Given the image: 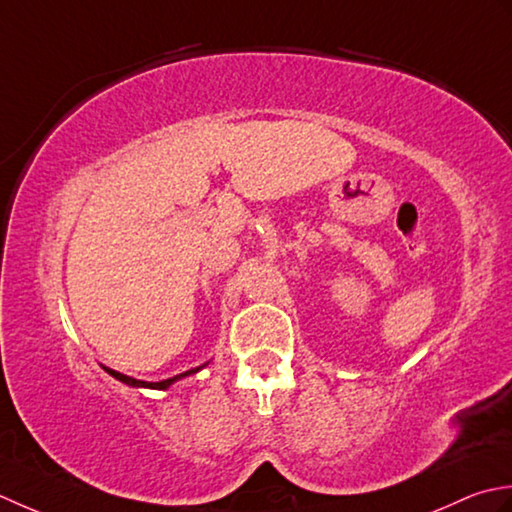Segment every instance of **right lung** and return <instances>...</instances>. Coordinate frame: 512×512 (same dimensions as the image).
Masks as SVG:
<instances>
[{
  "label": "right lung",
  "instance_id": "obj_1",
  "mask_svg": "<svg viewBox=\"0 0 512 512\" xmlns=\"http://www.w3.org/2000/svg\"><path fill=\"white\" fill-rule=\"evenodd\" d=\"M207 364H210V362H205V364H201V367L190 369V371H185V373H179V375H174V378L161 380V382H145V380H137V378H130V375H123V373L114 371V369H108V367H103V371L110 373L114 380H119V382H123V384H128V387H134V389H159V391H165V389H170L174 382H179V380L187 378V375H194V373H198L201 369H205Z\"/></svg>",
  "mask_w": 512,
  "mask_h": 512
}]
</instances>
